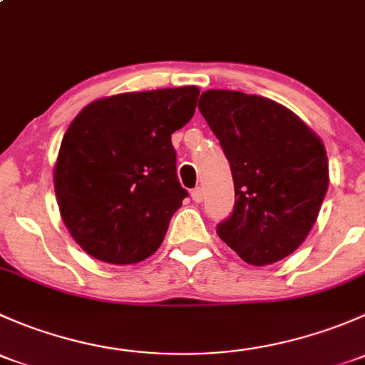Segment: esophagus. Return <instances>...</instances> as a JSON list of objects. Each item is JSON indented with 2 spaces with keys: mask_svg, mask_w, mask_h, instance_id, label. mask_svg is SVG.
<instances>
[{
  "mask_svg": "<svg viewBox=\"0 0 365 365\" xmlns=\"http://www.w3.org/2000/svg\"><path fill=\"white\" fill-rule=\"evenodd\" d=\"M190 196H192V200L196 201V203H201V201H203V197H205V192H203V189H201V187H196V189L190 192Z\"/></svg>",
  "mask_w": 365,
  "mask_h": 365,
  "instance_id": "obj_1",
  "label": "esophagus"
}]
</instances>
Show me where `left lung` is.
<instances>
[{"mask_svg": "<svg viewBox=\"0 0 365 365\" xmlns=\"http://www.w3.org/2000/svg\"><path fill=\"white\" fill-rule=\"evenodd\" d=\"M201 114L220 141L235 182V208L220 240L254 267L293 254L329 189L322 138L292 109L259 95L206 90Z\"/></svg>", "mask_w": 365, "mask_h": 365, "instance_id": "1", "label": "left lung"}]
</instances>
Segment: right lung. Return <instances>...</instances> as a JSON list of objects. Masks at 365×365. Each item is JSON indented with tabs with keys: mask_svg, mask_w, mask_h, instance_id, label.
Wrapping results in <instances>:
<instances>
[{
	"mask_svg": "<svg viewBox=\"0 0 365 365\" xmlns=\"http://www.w3.org/2000/svg\"><path fill=\"white\" fill-rule=\"evenodd\" d=\"M197 86L102 97L68 125L54 192L70 237L91 257L132 264L160 247L187 190L171 134L196 111Z\"/></svg>",
	"mask_w": 365,
	"mask_h": 365,
	"instance_id": "right-lung-1",
	"label": "right lung"
}]
</instances>
